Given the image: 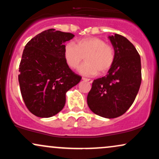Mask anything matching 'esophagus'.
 I'll list each match as a JSON object with an SVG mask.
<instances>
[{"mask_svg": "<svg viewBox=\"0 0 159 159\" xmlns=\"http://www.w3.org/2000/svg\"><path fill=\"white\" fill-rule=\"evenodd\" d=\"M82 79L84 80V81H87V82H89V83H92L93 82V80H91V79H90V78H82Z\"/></svg>", "mask_w": 159, "mask_h": 159, "instance_id": "esophagus-1", "label": "esophagus"}]
</instances>
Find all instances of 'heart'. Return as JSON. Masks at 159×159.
Here are the masks:
<instances>
[{
	"label": "heart",
	"mask_w": 159,
	"mask_h": 159,
	"mask_svg": "<svg viewBox=\"0 0 159 159\" xmlns=\"http://www.w3.org/2000/svg\"><path fill=\"white\" fill-rule=\"evenodd\" d=\"M65 61L70 68L79 66L84 57L86 63L78 69V72L86 76L105 73L112 66L115 59V51L112 45L106 44L98 37H87L79 39L77 44L69 42L63 50Z\"/></svg>",
	"instance_id": "1"
}]
</instances>
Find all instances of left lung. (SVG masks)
<instances>
[{"mask_svg":"<svg viewBox=\"0 0 159 159\" xmlns=\"http://www.w3.org/2000/svg\"><path fill=\"white\" fill-rule=\"evenodd\" d=\"M115 59L106 76L93 82L87 95V105L94 114L116 118L126 112L134 102L141 84L140 57L124 36H109Z\"/></svg>","mask_w":159,"mask_h":159,"instance_id":"left-lung-1","label":"left lung"}]
</instances>
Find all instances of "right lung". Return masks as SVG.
I'll return each instance as SVG.
<instances>
[{"mask_svg": "<svg viewBox=\"0 0 159 159\" xmlns=\"http://www.w3.org/2000/svg\"><path fill=\"white\" fill-rule=\"evenodd\" d=\"M74 36L71 33L48 29L25 45L19 82L25 105L36 116L48 118L58 114L65 105L67 91L81 81L63 55L65 43Z\"/></svg>", "mask_w": 159, "mask_h": 159, "instance_id": "1", "label": "right lung"}]
</instances>
